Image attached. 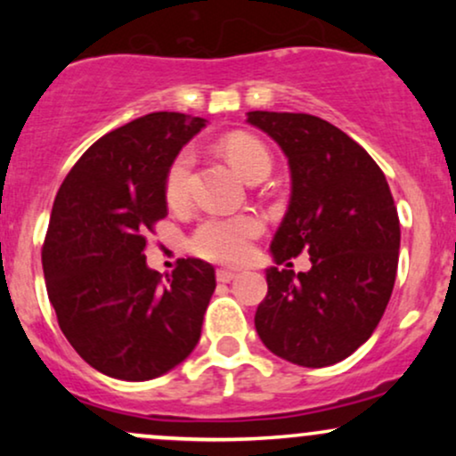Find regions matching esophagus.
Wrapping results in <instances>:
<instances>
[{"label":"esophagus","instance_id":"esophagus-1","mask_svg":"<svg viewBox=\"0 0 456 456\" xmlns=\"http://www.w3.org/2000/svg\"><path fill=\"white\" fill-rule=\"evenodd\" d=\"M235 276H238V270H232V268L216 270V281L218 282H232Z\"/></svg>","mask_w":456,"mask_h":456}]
</instances>
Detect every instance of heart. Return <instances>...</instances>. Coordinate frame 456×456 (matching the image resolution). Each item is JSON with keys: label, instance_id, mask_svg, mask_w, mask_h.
<instances>
[{"label": "heart", "instance_id": "obj_1", "mask_svg": "<svg viewBox=\"0 0 456 456\" xmlns=\"http://www.w3.org/2000/svg\"><path fill=\"white\" fill-rule=\"evenodd\" d=\"M221 151L232 162L233 169L246 182L268 175L272 159L259 139L244 133H233L221 141ZM192 154L182 150L171 160L165 175V197L174 208L184 206L188 199V174H191ZM261 233V221L253 214H233V216H210L197 224L191 235V250L199 257L232 264L248 253V244Z\"/></svg>", "mask_w": 456, "mask_h": 456}]
</instances>
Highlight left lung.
<instances>
[{"label": "left lung", "instance_id": "8db88e82", "mask_svg": "<svg viewBox=\"0 0 456 456\" xmlns=\"http://www.w3.org/2000/svg\"><path fill=\"white\" fill-rule=\"evenodd\" d=\"M246 122L274 139L289 162V208L272 259L312 255L308 273L265 270L268 296L255 328L287 362L337 364L369 341L395 287L401 227L390 186L366 150L326 119L250 111Z\"/></svg>", "mask_w": 456, "mask_h": 456}]
</instances>
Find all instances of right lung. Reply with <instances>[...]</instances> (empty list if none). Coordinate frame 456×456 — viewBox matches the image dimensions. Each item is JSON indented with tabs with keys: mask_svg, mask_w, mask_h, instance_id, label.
Returning a JSON list of instances; mask_svg holds the SVG:
<instances>
[{
	"mask_svg": "<svg viewBox=\"0 0 456 456\" xmlns=\"http://www.w3.org/2000/svg\"><path fill=\"white\" fill-rule=\"evenodd\" d=\"M208 119L148 113L92 145L57 191L43 270L57 323L75 352L109 378L145 381L184 362L216 287L203 259L162 281L145 232L167 216L165 175Z\"/></svg>",
	"mask_w": 456,
	"mask_h": 456,
	"instance_id": "right-lung-1",
	"label": "right lung"
}]
</instances>
